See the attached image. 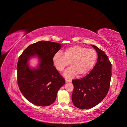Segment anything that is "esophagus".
<instances>
[{
  "label": "esophagus",
  "instance_id": "34e87169",
  "mask_svg": "<svg viewBox=\"0 0 127 127\" xmlns=\"http://www.w3.org/2000/svg\"><path fill=\"white\" fill-rule=\"evenodd\" d=\"M71 80H67V79H65V82L66 83H68V82H70Z\"/></svg>",
  "mask_w": 127,
  "mask_h": 127
}]
</instances>
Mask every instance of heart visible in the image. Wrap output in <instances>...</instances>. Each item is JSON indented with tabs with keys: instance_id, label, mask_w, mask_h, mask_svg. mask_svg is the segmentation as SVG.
<instances>
[{
	"instance_id": "1",
	"label": "heart",
	"mask_w": 127,
	"mask_h": 127,
	"mask_svg": "<svg viewBox=\"0 0 127 127\" xmlns=\"http://www.w3.org/2000/svg\"><path fill=\"white\" fill-rule=\"evenodd\" d=\"M97 59V53L93 49L75 45L66 48L63 52H56L52 58V62L56 69L62 71L69 64L71 65L64 72L67 78L77 75L81 77L86 75L94 66Z\"/></svg>"
}]
</instances>
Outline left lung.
Returning <instances> with one entry per match:
<instances>
[{"instance_id": "left-lung-1", "label": "left lung", "mask_w": 127, "mask_h": 127, "mask_svg": "<svg viewBox=\"0 0 127 127\" xmlns=\"http://www.w3.org/2000/svg\"><path fill=\"white\" fill-rule=\"evenodd\" d=\"M98 54L97 61L88 75L73 80L72 101L76 107L90 109L97 105L107 95L112 75V64L104 51L91 45Z\"/></svg>"}]
</instances>
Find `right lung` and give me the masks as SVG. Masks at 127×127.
Returning <instances> with one entry per match:
<instances>
[{
	"label": "right lung",
	"instance_id": "1",
	"mask_svg": "<svg viewBox=\"0 0 127 127\" xmlns=\"http://www.w3.org/2000/svg\"><path fill=\"white\" fill-rule=\"evenodd\" d=\"M62 47L55 42L41 41L29 45L19 57L17 66L18 85L22 94L31 103L46 106L56 100L59 90L65 84L52 62L53 56ZM37 56L38 67L31 69L29 60Z\"/></svg>",
	"mask_w": 127,
	"mask_h": 127
}]
</instances>
